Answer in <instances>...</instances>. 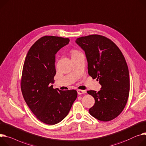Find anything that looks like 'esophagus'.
Returning a JSON list of instances; mask_svg holds the SVG:
<instances>
[{
  "label": "esophagus",
  "instance_id": "1",
  "mask_svg": "<svg viewBox=\"0 0 146 146\" xmlns=\"http://www.w3.org/2000/svg\"><path fill=\"white\" fill-rule=\"evenodd\" d=\"M77 92H78V95H82V94H84L86 93V92L85 91L81 90V89H78V90H77Z\"/></svg>",
  "mask_w": 146,
  "mask_h": 146
}]
</instances>
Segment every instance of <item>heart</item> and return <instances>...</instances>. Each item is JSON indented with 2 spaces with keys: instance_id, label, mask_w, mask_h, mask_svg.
<instances>
[{
  "instance_id": "obj_1",
  "label": "heart",
  "mask_w": 146,
  "mask_h": 146,
  "mask_svg": "<svg viewBox=\"0 0 146 146\" xmlns=\"http://www.w3.org/2000/svg\"><path fill=\"white\" fill-rule=\"evenodd\" d=\"M80 52H79L78 51L76 50H73L71 51V54H72V56H74V55H75L78 54H79Z\"/></svg>"
}]
</instances>
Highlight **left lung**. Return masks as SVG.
Instances as JSON below:
<instances>
[{"label":"left lung","instance_id":"obj_1","mask_svg":"<svg viewBox=\"0 0 146 146\" xmlns=\"http://www.w3.org/2000/svg\"><path fill=\"white\" fill-rule=\"evenodd\" d=\"M75 42L85 51L89 75L102 86L98 92L87 91L95 100L89 113L100 121L113 120L124 109L129 95V73L124 56L113 41L102 36L81 37Z\"/></svg>","mask_w":146,"mask_h":146}]
</instances>
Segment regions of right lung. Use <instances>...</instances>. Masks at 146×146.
<instances>
[{"label":"right lung","instance_id":"obj_1","mask_svg":"<svg viewBox=\"0 0 146 146\" xmlns=\"http://www.w3.org/2000/svg\"><path fill=\"white\" fill-rule=\"evenodd\" d=\"M69 42L67 38L42 37L31 47L25 61L21 80L22 94L33 114L47 125L62 120L77 97L74 89L61 91L51 85L56 74L55 54Z\"/></svg>","mask_w":146,"mask_h":146}]
</instances>
